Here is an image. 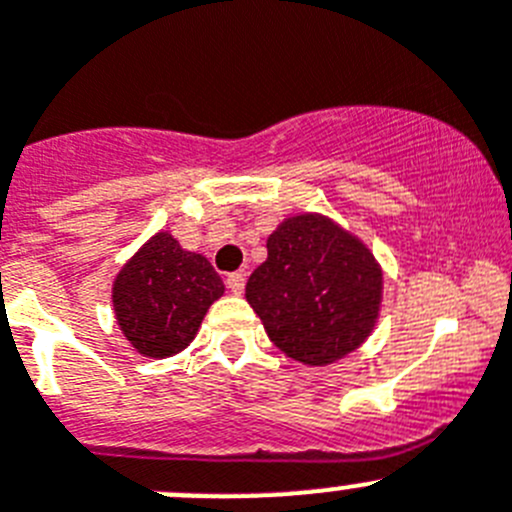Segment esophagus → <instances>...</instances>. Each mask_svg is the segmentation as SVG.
<instances>
[{"mask_svg": "<svg viewBox=\"0 0 512 512\" xmlns=\"http://www.w3.org/2000/svg\"><path fill=\"white\" fill-rule=\"evenodd\" d=\"M227 288L232 290L234 295H242V290H245V272H229Z\"/></svg>", "mask_w": 512, "mask_h": 512, "instance_id": "34e87169", "label": "esophagus"}]
</instances>
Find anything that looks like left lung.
I'll return each mask as SVG.
<instances>
[{
	"label": "left lung",
	"mask_w": 512,
	"mask_h": 512,
	"mask_svg": "<svg viewBox=\"0 0 512 512\" xmlns=\"http://www.w3.org/2000/svg\"><path fill=\"white\" fill-rule=\"evenodd\" d=\"M245 298L285 356L331 366L374 333L384 270L361 237L326 214H290L267 237V260Z\"/></svg>",
	"instance_id": "8db88e82"
}]
</instances>
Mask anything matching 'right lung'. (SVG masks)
<instances>
[{
  "label": "right lung",
  "instance_id": "1",
  "mask_svg": "<svg viewBox=\"0 0 512 512\" xmlns=\"http://www.w3.org/2000/svg\"><path fill=\"white\" fill-rule=\"evenodd\" d=\"M222 295L224 283L207 257L184 250L171 232H156L118 270L111 303L133 351L169 358L197 338Z\"/></svg>",
  "mask_w": 512,
  "mask_h": 512
}]
</instances>
